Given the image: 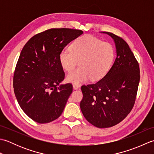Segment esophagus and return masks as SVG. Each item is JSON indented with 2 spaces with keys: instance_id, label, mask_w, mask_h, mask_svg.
I'll list each match as a JSON object with an SVG mask.
<instances>
[{
  "instance_id": "34e87169",
  "label": "esophagus",
  "mask_w": 154,
  "mask_h": 154,
  "mask_svg": "<svg viewBox=\"0 0 154 154\" xmlns=\"http://www.w3.org/2000/svg\"><path fill=\"white\" fill-rule=\"evenodd\" d=\"M73 89H78L79 88V85H77V84H73Z\"/></svg>"
}]
</instances>
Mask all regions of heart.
<instances>
[{
	"instance_id": "obj_1",
	"label": "heart",
	"mask_w": 154,
	"mask_h": 154,
	"mask_svg": "<svg viewBox=\"0 0 154 154\" xmlns=\"http://www.w3.org/2000/svg\"><path fill=\"white\" fill-rule=\"evenodd\" d=\"M114 49L112 45L92 35H85L75 40L70 50H62L59 55L60 64L70 72L79 61L80 67L67 76L68 82L79 84L91 78L99 80L105 75L112 63Z\"/></svg>"
}]
</instances>
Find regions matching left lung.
I'll list each match as a JSON object with an SVG mask.
<instances>
[{"mask_svg": "<svg viewBox=\"0 0 154 154\" xmlns=\"http://www.w3.org/2000/svg\"><path fill=\"white\" fill-rule=\"evenodd\" d=\"M116 57L112 67L96 83L83 85L80 108L88 122L100 128L119 124L134 105L140 79V67L128 44L110 32Z\"/></svg>", "mask_w": 154, "mask_h": 154, "instance_id": "8db88e82", "label": "left lung"}]
</instances>
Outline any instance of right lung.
I'll list each match as a JSON object with an SVG mask.
<instances>
[{
	"label": "right lung",
	"instance_id": "right-lung-1",
	"mask_svg": "<svg viewBox=\"0 0 154 154\" xmlns=\"http://www.w3.org/2000/svg\"><path fill=\"white\" fill-rule=\"evenodd\" d=\"M83 33L75 29H49L34 35L22 50L13 87L20 106L35 122H50L63 112L73 86L60 85L65 73L59 55Z\"/></svg>",
	"mask_w": 154,
	"mask_h": 154
}]
</instances>
